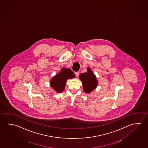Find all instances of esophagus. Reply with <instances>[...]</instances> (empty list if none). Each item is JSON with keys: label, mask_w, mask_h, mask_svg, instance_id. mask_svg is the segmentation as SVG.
Here are the masks:
<instances>
[{"label": "esophagus", "mask_w": 148, "mask_h": 148, "mask_svg": "<svg viewBox=\"0 0 148 148\" xmlns=\"http://www.w3.org/2000/svg\"><path fill=\"white\" fill-rule=\"evenodd\" d=\"M79 72H75V74L76 77H78V76L79 75Z\"/></svg>", "instance_id": "34e87169"}]
</instances>
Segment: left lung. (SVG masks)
Listing matches in <instances>:
<instances>
[{"mask_svg":"<svg viewBox=\"0 0 148 148\" xmlns=\"http://www.w3.org/2000/svg\"><path fill=\"white\" fill-rule=\"evenodd\" d=\"M79 78L82 82L84 90L86 93H90L97 86L98 82L96 76L90 68L87 69V72L82 73Z\"/></svg>","mask_w":148,"mask_h":148,"instance_id":"8db88e82","label":"left lung"}]
</instances>
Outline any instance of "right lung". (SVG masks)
<instances>
[{
	"mask_svg": "<svg viewBox=\"0 0 148 148\" xmlns=\"http://www.w3.org/2000/svg\"><path fill=\"white\" fill-rule=\"evenodd\" d=\"M74 77L75 75L70 69H63L51 79L50 85L57 92H62L65 88L67 79Z\"/></svg>",
	"mask_w": 148,
	"mask_h": 148,
	"instance_id": "1",
	"label": "right lung"
}]
</instances>
